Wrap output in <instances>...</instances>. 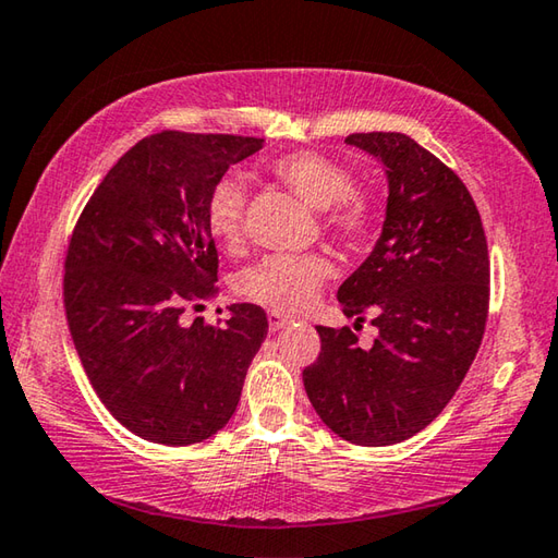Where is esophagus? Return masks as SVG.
I'll use <instances>...</instances> for the list:
<instances>
[{
  "label": "esophagus",
  "instance_id": "esophagus-1",
  "mask_svg": "<svg viewBox=\"0 0 558 558\" xmlns=\"http://www.w3.org/2000/svg\"><path fill=\"white\" fill-rule=\"evenodd\" d=\"M290 322H292V317H288V314H280V312H276V310L268 312V324H270L272 331L282 329V327H286V324H290Z\"/></svg>",
  "mask_w": 558,
  "mask_h": 558
}]
</instances>
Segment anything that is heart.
<instances>
[{
  "label": "heart",
  "mask_w": 558,
  "mask_h": 558,
  "mask_svg": "<svg viewBox=\"0 0 558 558\" xmlns=\"http://www.w3.org/2000/svg\"><path fill=\"white\" fill-rule=\"evenodd\" d=\"M270 175L307 207L322 211V221L333 236L363 241L376 227L378 209L371 192L353 187L347 166L314 150H295L270 160ZM246 185L234 173L221 175L205 199L209 234L227 251L244 244ZM331 272L329 260L319 253H276L246 268L236 280L244 298L270 310H302L317 298L322 282Z\"/></svg>",
  "instance_id": "b5f03b06"
}]
</instances>
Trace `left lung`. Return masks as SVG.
Segmentation results:
<instances>
[{
    "mask_svg": "<svg viewBox=\"0 0 558 558\" xmlns=\"http://www.w3.org/2000/svg\"><path fill=\"white\" fill-rule=\"evenodd\" d=\"M388 175L376 248L343 280L347 317L378 339L361 349L353 329L317 327L322 351L302 371L322 422L359 447H390L439 417L483 341L490 258L478 207L461 178L398 131L347 136Z\"/></svg>",
    "mask_w": 558,
    "mask_h": 558,
    "instance_id": "1",
    "label": "left lung"
}]
</instances>
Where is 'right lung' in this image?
<instances>
[{
    "label": "right lung",
    "mask_w": 558,
    "mask_h": 558,
    "mask_svg": "<svg viewBox=\"0 0 558 558\" xmlns=\"http://www.w3.org/2000/svg\"><path fill=\"white\" fill-rule=\"evenodd\" d=\"M258 148L263 138L231 134L141 138L70 236L63 302L77 356L105 408L146 441L187 447L225 427L268 333L266 312L248 302L225 324H182L217 290L207 192Z\"/></svg>",
    "instance_id": "right-lung-1"
}]
</instances>
